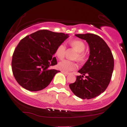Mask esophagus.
Listing matches in <instances>:
<instances>
[{
    "mask_svg": "<svg viewBox=\"0 0 127 127\" xmlns=\"http://www.w3.org/2000/svg\"><path fill=\"white\" fill-rule=\"evenodd\" d=\"M62 73L64 74V75H68V73H66V72H63V71H62Z\"/></svg>",
    "mask_w": 127,
    "mask_h": 127,
    "instance_id": "34e87169",
    "label": "esophagus"
}]
</instances>
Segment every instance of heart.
Segmentation results:
<instances>
[{"instance_id": "b5f03b06", "label": "heart", "mask_w": 127, "mask_h": 127, "mask_svg": "<svg viewBox=\"0 0 127 127\" xmlns=\"http://www.w3.org/2000/svg\"><path fill=\"white\" fill-rule=\"evenodd\" d=\"M68 44L76 51L74 59L79 62H84L87 58V54L84 51L85 44L81 40H72L68 42ZM65 46L64 43H61L57 47L55 51V55L59 59H63L65 56ZM58 68L64 72H70L77 68V64L74 62L64 60L61 61L58 64Z\"/></svg>"}]
</instances>
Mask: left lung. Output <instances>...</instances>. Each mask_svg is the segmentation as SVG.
<instances>
[{"label":"left lung","mask_w":127,"mask_h":127,"mask_svg":"<svg viewBox=\"0 0 127 127\" xmlns=\"http://www.w3.org/2000/svg\"><path fill=\"white\" fill-rule=\"evenodd\" d=\"M86 40L90 46V56L69 87L75 95L82 99L97 97L106 90L111 80L114 59L108 45L100 36L92 33L75 34ZM86 78L83 79V76Z\"/></svg>","instance_id":"8db88e82"}]
</instances>
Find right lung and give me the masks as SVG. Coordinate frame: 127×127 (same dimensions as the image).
Wrapping results in <instances>:
<instances>
[{
  "instance_id": "right-lung-1",
  "label": "right lung",
  "mask_w": 127,
  "mask_h": 127,
  "mask_svg": "<svg viewBox=\"0 0 127 127\" xmlns=\"http://www.w3.org/2000/svg\"><path fill=\"white\" fill-rule=\"evenodd\" d=\"M68 37L63 33L40 30L21 39L12 59V73L17 82L31 91L46 88L60 72L49 67L57 64L53 55L57 47Z\"/></svg>"
}]
</instances>
